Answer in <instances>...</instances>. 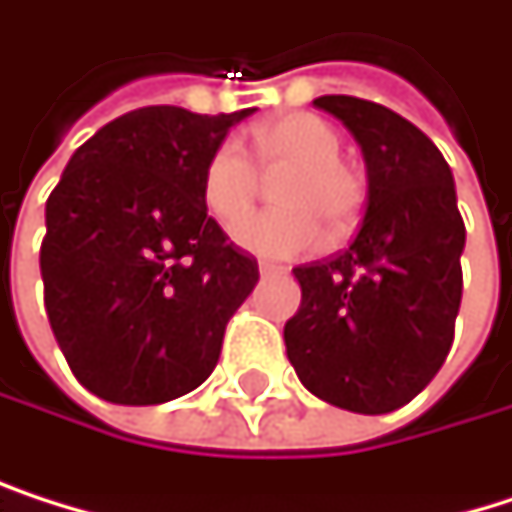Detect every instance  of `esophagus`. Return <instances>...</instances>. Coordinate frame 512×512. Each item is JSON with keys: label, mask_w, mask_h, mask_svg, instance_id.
<instances>
[{"label": "esophagus", "mask_w": 512, "mask_h": 512, "mask_svg": "<svg viewBox=\"0 0 512 512\" xmlns=\"http://www.w3.org/2000/svg\"><path fill=\"white\" fill-rule=\"evenodd\" d=\"M286 268L283 265H274V262H259V274H283Z\"/></svg>", "instance_id": "esophagus-1"}]
</instances>
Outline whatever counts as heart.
I'll list each match as a JSON object with an SVG mask.
<instances>
[{"label":"heart","mask_w":512,"mask_h":512,"mask_svg":"<svg viewBox=\"0 0 512 512\" xmlns=\"http://www.w3.org/2000/svg\"><path fill=\"white\" fill-rule=\"evenodd\" d=\"M253 158L256 163L238 141H220L202 168V202L226 229L252 207L261 188L259 170L287 171L275 184L281 208L237 222L235 241L244 250L268 259L298 256L323 241V223L347 232L362 217L365 180L341 159V135L326 120L286 114L259 126Z\"/></svg>","instance_id":"obj_1"}]
</instances>
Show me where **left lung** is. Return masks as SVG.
<instances>
[{"mask_svg":"<svg viewBox=\"0 0 512 512\" xmlns=\"http://www.w3.org/2000/svg\"><path fill=\"white\" fill-rule=\"evenodd\" d=\"M362 147L368 205L353 244L292 268L301 307L286 356L307 392L353 413H392L446 362L462 304L465 223L453 171L401 114L356 96H319Z\"/></svg>","mask_w":512,"mask_h":512,"instance_id":"left-lung-1","label":"left lung"}]
</instances>
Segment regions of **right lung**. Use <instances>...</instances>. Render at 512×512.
Listing matches in <instances>:
<instances>
[{"label": "right lung", "instance_id": "1", "mask_svg": "<svg viewBox=\"0 0 512 512\" xmlns=\"http://www.w3.org/2000/svg\"><path fill=\"white\" fill-rule=\"evenodd\" d=\"M253 111L138 108L102 126L62 171L44 208V307L93 395L162 404L217 368L259 265L208 217L202 168Z\"/></svg>", "mask_w": 512, "mask_h": 512}]
</instances>
